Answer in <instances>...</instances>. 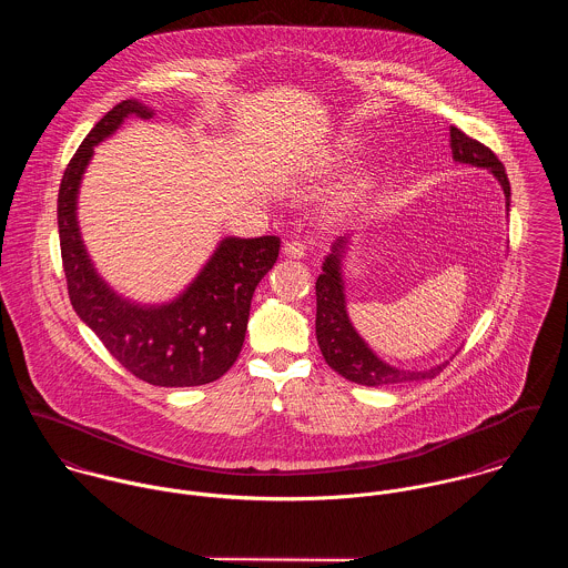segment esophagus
Returning <instances> with one entry per match:
<instances>
[{"mask_svg":"<svg viewBox=\"0 0 568 568\" xmlns=\"http://www.w3.org/2000/svg\"><path fill=\"white\" fill-rule=\"evenodd\" d=\"M282 251L291 260H302L308 253V246H306V243H302V241H286L284 246H282Z\"/></svg>","mask_w":568,"mask_h":568,"instance_id":"1","label":"esophagus"}]
</instances>
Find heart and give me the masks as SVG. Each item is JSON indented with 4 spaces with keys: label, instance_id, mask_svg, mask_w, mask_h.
I'll return each mask as SVG.
<instances>
[{
    "label": "heart",
    "instance_id": "obj_1",
    "mask_svg": "<svg viewBox=\"0 0 568 568\" xmlns=\"http://www.w3.org/2000/svg\"><path fill=\"white\" fill-rule=\"evenodd\" d=\"M354 151H356V142H354L352 138H341L338 142H334V146H332L329 153L325 155L324 165L345 162Z\"/></svg>",
    "mask_w": 568,
    "mask_h": 568
}]
</instances>
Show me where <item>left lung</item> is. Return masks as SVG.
<instances>
[{
  "label": "left lung",
  "instance_id": "obj_1",
  "mask_svg": "<svg viewBox=\"0 0 568 568\" xmlns=\"http://www.w3.org/2000/svg\"><path fill=\"white\" fill-rule=\"evenodd\" d=\"M450 149L453 160L459 163H468L475 168L489 170L507 201L509 212V179L505 174V165L498 162V158L484 146L481 142L468 138L457 126H450ZM349 244V234L338 236L332 244V251L325 255L322 275L317 277V343L324 354L325 363L341 374L343 378L365 385V387H392L403 385L410 381H428L435 378L448 361L428 367V369H403L385 363L376 356V352L361 338L356 327L347 317V304H345V284H343V257Z\"/></svg>",
  "mask_w": 568,
  "mask_h": 568
}]
</instances>
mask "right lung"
I'll list each match as a JSON object with an SVG mask.
<instances>
[{"label":"right lung","mask_w":568,"mask_h":568,"mask_svg":"<svg viewBox=\"0 0 568 568\" xmlns=\"http://www.w3.org/2000/svg\"><path fill=\"white\" fill-rule=\"evenodd\" d=\"M129 115L153 118L138 100L115 104L82 140L59 190V239L68 291L77 315L135 378L158 387H199L219 381L239 358L251 297L273 268L280 239L227 236L192 284L172 302L142 306L118 295L93 268L79 230V187L93 146Z\"/></svg>","instance_id":"add662e5"}]
</instances>
